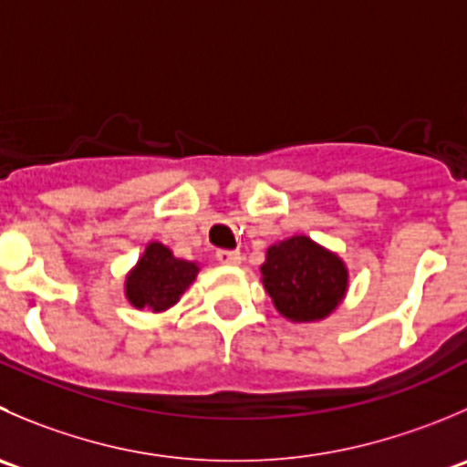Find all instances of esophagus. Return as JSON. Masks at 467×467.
Here are the masks:
<instances>
[{"label":"esophagus","mask_w":467,"mask_h":467,"mask_svg":"<svg viewBox=\"0 0 467 467\" xmlns=\"http://www.w3.org/2000/svg\"><path fill=\"white\" fill-rule=\"evenodd\" d=\"M216 260L225 266H237L242 265V255L237 251H219L216 253Z\"/></svg>","instance_id":"esophagus-1"}]
</instances>
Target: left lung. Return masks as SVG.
Here are the masks:
<instances>
[{"label": "left lung", "mask_w": 467, "mask_h": 467, "mask_svg": "<svg viewBox=\"0 0 467 467\" xmlns=\"http://www.w3.org/2000/svg\"><path fill=\"white\" fill-rule=\"evenodd\" d=\"M260 274L275 310L294 324L326 319L348 289L342 257L306 234L271 244Z\"/></svg>", "instance_id": "obj_1"}]
</instances>
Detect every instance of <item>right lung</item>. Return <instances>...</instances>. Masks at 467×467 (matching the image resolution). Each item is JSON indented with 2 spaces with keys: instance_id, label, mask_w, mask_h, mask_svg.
Wrapping results in <instances>:
<instances>
[{
  "instance_id": "obj_1",
  "label": "right lung",
  "mask_w": 467,
  "mask_h": 467,
  "mask_svg": "<svg viewBox=\"0 0 467 467\" xmlns=\"http://www.w3.org/2000/svg\"><path fill=\"white\" fill-rule=\"evenodd\" d=\"M198 262L175 257L169 246L150 242L125 278V298L137 310L164 312L180 301L189 285L196 280Z\"/></svg>"
}]
</instances>
